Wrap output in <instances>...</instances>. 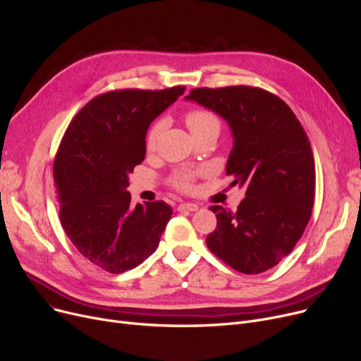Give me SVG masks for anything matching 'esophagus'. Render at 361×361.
<instances>
[{
    "mask_svg": "<svg viewBox=\"0 0 361 361\" xmlns=\"http://www.w3.org/2000/svg\"><path fill=\"white\" fill-rule=\"evenodd\" d=\"M197 209H199V206L195 204V203H181V204H178V211L180 212H183V211H185V212H196Z\"/></svg>",
    "mask_w": 361,
    "mask_h": 361,
    "instance_id": "1",
    "label": "esophagus"
}]
</instances>
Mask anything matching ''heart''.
Listing matches in <instances>:
<instances>
[{
  "label": "heart",
  "mask_w": 361,
  "mask_h": 361,
  "mask_svg": "<svg viewBox=\"0 0 361 361\" xmlns=\"http://www.w3.org/2000/svg\"><path fill=\"white\" fill-rule=\"evenodd\" d=\"M185 124L187 127L190 128L192 135L207 128H219V121L218 118L214 116L212 112L204 111V109H193L185 116ZM162 124L157 123L150 127V130L147 131L146 136V147L149 150H152L157 145V140L159 137ZM193 180H195V174L188 173V171H180L173 178V184L178 188V190H190L193 185Z\"/></svg>",
  "instance_id": "obj_1"
}]
</instances>
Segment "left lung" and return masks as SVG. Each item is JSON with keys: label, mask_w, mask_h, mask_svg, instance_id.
Returning a JSON list of instances; mask_svg holds the SVG:
<instances>
[{"label": "left lung", "mask_w": 361, "mask_h": 361, "mask_svg": "<svg viewBox=\"0 0 361 361\" xmlns=\"http://www.w3.org/2000/svg\"><path fill=\"white\" fill-rule=\"evenodd\" d=\"M185 99L228 124L233 149L225 171L231 185L245 190L235 212L211 206L218 224L207 247L243 274L274 268L305 233L314 203V159L305 128L286 102L259 87H200Z\"/></svg>", "instance_id": "obj_1"}]
</instances>
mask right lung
<instances>
[{"label":"right lung","instance_id":"add662e5","mask_svg":"<svg viewBox=\"0 0 361 361\" xmlns=\"http://www.w3.org/2000/svg\"><path fill=\"white\" fill-rule=\"evenodd\" d=\"M114 90L87 102L73 118L54 162L61 225L98 268L121 274L154 253L173 215L162 200L131 206L128 176L146 155V133L184 93Z\"/></svg>","mask_w":361,"mask_h":361}]
</instances>
